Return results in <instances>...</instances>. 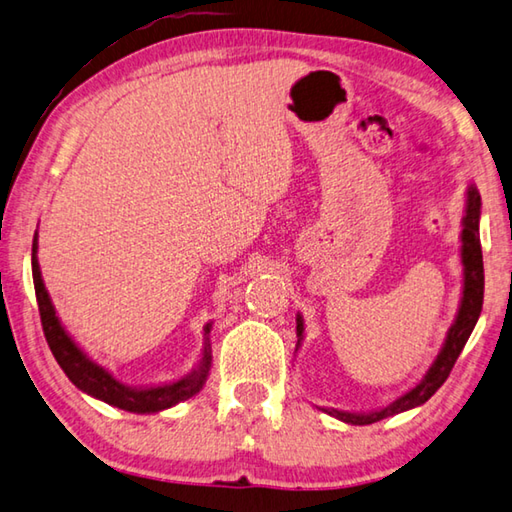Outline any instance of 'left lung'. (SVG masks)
I'll return each instance as SVG.
<instances>
[{"instance_id": "left-lung-1", "label": "left lung", "mask_w": 512, "mask_h": 512, "mask_svg": "<svg viewBox=\"0 0 512 512\" xmlns=\"http://www.w3.org/2000/svg\"><path fill=\"white\" fill-rule=\"evenodd\" d=\"M479 217H481V194L477 185H468L466 192V215L461 221V264H463V293L459 302L457 318H454L452 327L448 329V336H445L443 347L439 356L432 362V367L427 369L421 383L412 387L410 392L398 396L396 401L387 403L385 407L374 412H340V410H324L331 416L340 418L342 423L351 425H371L376 421H383L387 416L401 414L407 410H414V407L423 405L430 401L436 389H439L445 380H448L450 371L457 362L459 353L466 347L472 329L481 315L483 306V257H481V239H479ZM297 347L302 345L304 340V320L302 315L297 313Z\"/></svg>"}]
</instances>
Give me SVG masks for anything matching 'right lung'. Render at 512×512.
I'll return each instance as SVG.
<instances>
[{
  "mask_svg": "<svg viewBox=\"0 0 512 512\" xmlns=\"http://www.w3.org/2000/svg\"><path fill=\"white\" fill-rule=\"evenodd\" d=\"M31 266H33V284H35V295H37V306H40V320L46 342L53 351L55 360L62 367L64 374L76 385L80 392L98 398V401H105L107 405H114L118 410L134 412V414H154L170 410L176 403L188 401L194 394H199L203 385H206L210 365H212V349H210V329L212 322L203 327V351L199 365L194 367L188 376L179 380H172V383L165 385H154V387H129L120 383L114 376L109 374L105 367H100L98 362L91 360L85 351H82L73 338L62 327L58 315H55V306L46 291L40 262H37V232L33 237V255H31Z\"/></svg>",
  "mask_w": 512,
  "mask_h": 512,
  "instance_id": "add662e5",
  "label": "right lung"
}]
</instances>
